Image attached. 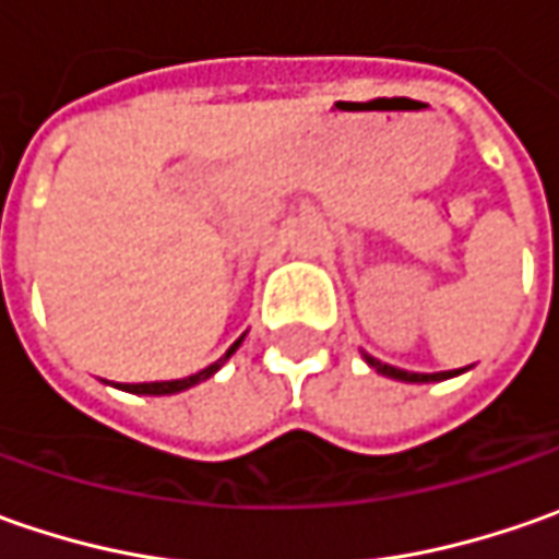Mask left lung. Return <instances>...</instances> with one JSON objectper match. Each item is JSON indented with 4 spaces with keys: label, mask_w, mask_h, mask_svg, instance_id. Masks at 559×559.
Masks as SVG:
<instances>
[{
    "label": "left lung",
    "mask_w": 559,
    "mask_h": 559,
    "mask_svg": "<svg viewBox=\"0 0 559 559\" xmlns=\"http://www.w3.org/2000/svg\"><path fill=\"white\" fill-rule=\"evenodd\" d=\"M364 360L373 367L376 373L389 376V379H397V382H441V379H451V376H461L466 373V367L463 370H444V373H407V370H397L392 364H382V360H376L364 352Z\"/></svg>",
    "instance_id": "left-lung-1"
}]
</instances>
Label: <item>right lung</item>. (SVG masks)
<instances>
[{"mask_svg":"<svg viewBox=\"0 0 559 559\" xmlns=\"http://www.w3.org/2000/svg\"><path fill=\"white\" fill-rule=\"evenodd\" d=\"M242 338L246 335H239L229 348H226V355L221 357V360H214L211 367H204V370H199V373L186 376V379H167V382H123V385H118V389H123V392H133V395H177V392H186V389H192V385H199V382H204V379H211V376L217 373L221 367H224L229 357L236 355V348L242 345Z\"/></svg>","mask_w":559,"mask_h":559,"instance_id":"right-lung-1","label":"right lung"}]
</instances>
